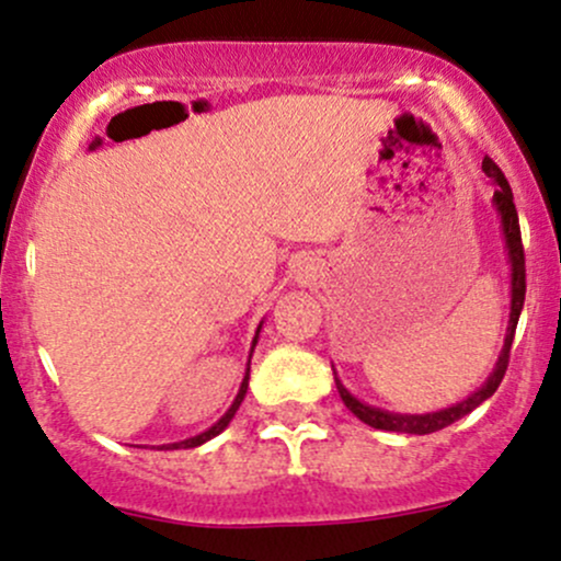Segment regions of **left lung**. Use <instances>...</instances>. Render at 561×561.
<instances>
[{
    "label": "left lung",
    "mask_w": 561,
    "mask_h": 561,
    "mask_svg": "<svg viewBox=\"0 0 561 561\" xmlns=\"http://www.w3.org/2000/svg\"><path fill=\"white\" fill-rule=\"evenodd\" d=\"M482 172L488 174L490 182L495 185L493 209L499 214L503 251H506V262H508V323H506V336H503V347L499 352V360H495L493 370H490V376L482 381L480 389H474V392L467 394L461 402H453L448 408H439V411H430V413H394V411H383V408L368 405V402L357 400L355 394L344 387L342 379H339L336 368L331 365L339 398H342L344 405H347L350 411L363 421V424L374 426V430L402 432V434H432L437 430H445V426H450L453 421L463 419L467 413L474 411L477 405H482L484 400L493 398V392L503 381V374H506L508 350H512L522 305H525V251H522L519 217H517V206H514L512 187H508V182L503 178L501 169L490 159L482 161Z\"/></svg>",
    "instance_id": "8db88e82"
}]
</instances>
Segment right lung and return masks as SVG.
I'll list each match as a JSON object with an SVG mask.
<instances>
[{
	"instance_id": "obj_1",
	"label": "right lung",
	"mask_w": 561,
	"mask_h": 561,
	"mask_svg": "<svg viewBox=\"0 0 561 561\" xmlns=\"http://www.w3.org/2000/svg\"><path fill=\"white\" fill-rule=\"evenodd\" d=\"M262 325H264V320H260V325H256V333H254V339H251V350H249L247 374H243V381H241V387H238V394H236V400L230 402V408H228V411L222 413V419H217V421H214V424L209 426V430H204V432H201V434H196V437L180 439V443L153 445V448H159V450H182V448H198V445L209 443V439L217 437V434H222L225 430H228V424H230V421H232V416H236V411H238V408H241L243 398H247V389H249V370H251V355H254V347H256V342H260V331H262Z\"/></svg>"
}]
</instances>
